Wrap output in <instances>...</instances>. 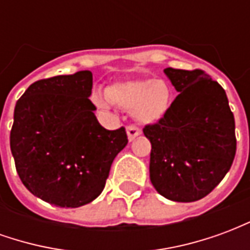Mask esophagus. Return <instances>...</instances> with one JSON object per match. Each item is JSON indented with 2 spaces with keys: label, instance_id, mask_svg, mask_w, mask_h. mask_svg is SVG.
Returning a JSON list of instances; mask_svg holds the SVG:
<instances>
[{
  "label": "esophagus",
  "instance_id": "obj_1",
  "mask_svg": "<svg viewBox=\"0 0 250 250\" xmlns=\"http://www.w3.org/2000/svg\"><path fill=\"white\" fill-rule=\"evenodd\" d=\"M127 135H128V141L132 142L136 136L141 135V130H139L136 125H130V127L127 128Z\"/></svg>",
  "mask_w": 250,
  "mask_h": 250
}]
</instances>
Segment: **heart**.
Masks as SVG:
<instances>
[{
	"label": "heart",
	"instance_id": "1",
	"mask_svg": "<svg viewBox=\"0 0 250 250\" xmlns=\"http://www.w3.org/2000/svg\"><path fill=\"white\" fill-rule=\"evenodd\" d=\"M171 88L165 80L146 79L111 84L105 96L93 93V104L100 109H108L111 104L130 111L143 125L157 123L166 115L171 104Z\"/></svg>",
	"mask_w": 250,
	"mask_h": 250
}]
</instances>
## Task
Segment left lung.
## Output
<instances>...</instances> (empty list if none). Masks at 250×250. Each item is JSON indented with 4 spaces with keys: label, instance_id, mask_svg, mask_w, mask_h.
Segmentation results:
<instances>
[{
    "label": "left lung",
    "instance_id": "obj_1",
    "mask_svg": "<svg viewBox=\"0 0 250 250\" xmlns=\"http://www.w3.org/2000/svg\"><path fill=\"white\" fill-rule=\"evenodd\" d=\"M179 95L143 132L151 142L150 179L165 198L194 202L224 179L236 155V125L225 89L201 69L166 68Z\"/></svg>",
    "mask_w": 250,
    "mask_h": 250
}]
</instances>
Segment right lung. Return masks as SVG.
Wrapping results in <instances>:
<instances>
[{"label":"right lung","instance_id":"1","mask_svg":"<svg viewBox=\"0 0 250 250\" xmlns=\"http://www.w3.org/2000/svg\"><path fill=\"white\" fill-rule=\"evenodd\" d=\"M92 72L42 79L17 100L10 150L30 193L60 208L98 198L115 157L128 143L125 127L105 130L89 100Z\"/></svg>","mask_w":250,"mask_h":250}]
</instances>
